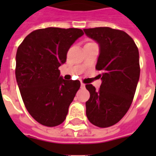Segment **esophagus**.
<instances>
[{"instance_id":"1","label":"esophagus","mask_w":156,"mask_h":156,"mask_svg":"<svg viewBox=\"0 0 156 156\" xmlns=\"http://www.w3.org/2000/svg\"><path fill=\"white\" fill-rule=\"evenodd\" d=\"M85 87V84H84V83H81V88H84Z\"/></svg>"}]
</instances>
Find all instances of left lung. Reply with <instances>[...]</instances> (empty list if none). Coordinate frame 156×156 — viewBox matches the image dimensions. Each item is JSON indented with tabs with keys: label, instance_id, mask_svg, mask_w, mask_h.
<instances>
[{
	"label": "left lung",
	"instance_id": "obj_1",
	"mask_svg": "<svg viewBox=\"0 0 156 156\" xmlns=\"http://www.w3.org/2000/svg\"><path fill=\"white\" fill-rule=\"evenodd\" d=\"M83 30L99 44L95 69L102 71L99 90L86 85L90 92L86 114L90 123L106 128L117 123L132 104L140 76L139 52L133 39L123 30L110 27Z\"/></svg>",
	"mask_w": 156,
	"mask_h": 156
}]
</instances>
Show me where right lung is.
Instances as JSON below:
<instances>
[{
	"instance_id": "add662e5",
	"label": "right lung",
	"mask_w": 156,
	"mask_h": 156,
	"mask_svg": "<svg viewBox=\"0 0 156 156\" xmlns=\"http://www.w3.org/2000/svg\"><path fill=\"white\" fill-rule=\"evenodd\" d=\"M84 35L81 29L48 27L34 30L16 53V80L30 116L53 127L65 121L80 87L78 80H66L58 68L66 61L71 45Z\"/></svg>"
}]
</instances>
